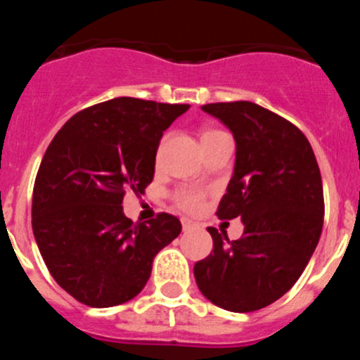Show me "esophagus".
I'll list each match as a JSON object with an SVG mask.
<instances>
[{
    "mask_svg": "<svg viewBox=\"0 0 360 360\" xmlns=\"http://www.w3.org/2000/svg\"><path fill=\"white\" fill-rule=\"evenodd\" d=\"M193 227H195V224H193L191 219H187V218L182 219V229H184V231H191V229H193Z\"/></svg>",
    "mask_w": 360,
    "mask_h": 360,
    "instance_id": "obj_1",
    "label": "esophagus"
}]
</instances>
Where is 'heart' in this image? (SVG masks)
I'll list each match as a JSON object with an SVG mask.
<instances>
[{"instance_id":"1","label":"heart","mask_w":360,"mask_h":360,"mask_svg":"<svg viewBox=\"0 0 360 360\" xmlns=\"http://www.w3.org/2000/svg\"><path fill=\"white\" fill-rule=\"evenodd\" d=\"M214 133H219L218 129H205L202 133V139H207V136L214 135ZM174 202L180 209L187 212H198L200 209L203 207V202H205V196H203L202 191L196 189H180L174 195Z\"/></svg>"}]
</instances>
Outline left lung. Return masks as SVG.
I'll use <instances>...</instances> for the list:
<instances>
[{
  "instance_id": "8db88e82",
  "label": "left lung",
  "mask_w": 360,
  "mask_h": 360,
  "mask_svg": "<svg viewBox=\"0 0 360 360\" xmlns=\"http://www.w3.org/2000/svg\"><path fill=\"white\" fill-rule=\"evenodd\" d=\"M236 141V164L218 218H241L240 240L209 227L212 252L195 265L200 292L231 311L265 308L287 294L323 231V180L307 136L249 101L205 104Z\"/></svg>"
}]
</instances>
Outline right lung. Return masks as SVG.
<instances>
[{
	"label": "right lung",
	"instance_id": "obj_1",
	"mask_svg": "<svg viewBox=\"0 0 360 360\" xmlns=\"http://www.w3.org/2000/svg\"><path fill=\"white\" fill-rule=\"evenodd\" d=\"M187 110L117 97L75 113L50 142L34 184L32 229L52 278L79 303L108 308L141 294L155 256L182 231L167 212L133 224L122 200L151 184L162 135Z\"/></svg>",
	"mask_w": 360,
	"mask_h": 360
}]
</instances>
